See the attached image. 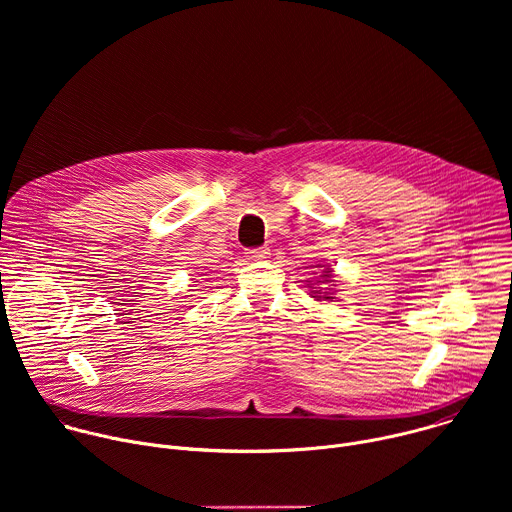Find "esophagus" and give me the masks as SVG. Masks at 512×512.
I'll return each mask as SVG.
<instances>
[{"label": "esophagus", "mask_w": 512, "mask_h": 512, "mask_svg": "<svg viewBox=\"0 0 512 512\" xmlns=\"http://www.w3.org/2000/svg\"><path fill=\"white\" fill-rule=\"evenodd\" d=\"M267 255H269V247H255V249H249V251H247V257L253 259V261L267 259Z\"/></svg>", "instance_id": "1"}]
</instances>
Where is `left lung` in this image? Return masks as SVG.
I'll use <instances>...</instances> for the list:
<instances>
[{"label": "left lung", "mask_w": 512, "mask_h": 512, "mask_svg": "<svg viewBox=\"0 0 512 512\" xmlns=\"http://www.w3.org/2000/svg\"><path fill=\"white\" fill-rule=\"evenodd\" d=\"M320 277H324V281H332V279H330V271H324V275H320ZM314 294H318V291H314ZM324 294H326V296H316V298H324V300H332V298H330V296H328V291H324Z\"/></svg>", "instance_id": "8db88e82"}]
</instances>
